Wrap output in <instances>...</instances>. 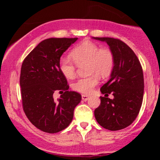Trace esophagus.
I'll use <instances>...</instances> for the list:
<instances>
[{
  "instance_id": "obj_1",
  "label": "esophagus",
  "mask_w": 160,
  "mask_h": 160,
  "mask_svg": "<svg viewBox=\"0 0 160 160\" xmlns=\"http://www.w3.org/2000/svg\"><path fill=\"white\" fill-rule=\"evenodd\" d=\"M89 95H82V101H87L88 99H89Z\"/></svg>"
}]
</instances>
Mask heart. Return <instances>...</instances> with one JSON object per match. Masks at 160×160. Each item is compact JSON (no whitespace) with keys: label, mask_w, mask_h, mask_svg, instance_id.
<instances>
[{"label":"heart","mask_w":160,"mask_h":160,"mask_svg":"<svg viewBox=\"0 0 160 160\" xmlns=\"http://www.w3.org/2000/svg\"><path fill=\"white\" fill-rule=\"evenodd\" d=\"M71 60L68 58H61L58 62L60 72L67 79H72L76 73L78 66L86 64L88 73L92 74L85 78H80L73 84L75 91L82 93L91 92L98 84V78H108L114 68V55L110 49L100 48L93 42L86 41L79 43L70 52Z\"/></svg>","instance_id":"1"}]
</instances>
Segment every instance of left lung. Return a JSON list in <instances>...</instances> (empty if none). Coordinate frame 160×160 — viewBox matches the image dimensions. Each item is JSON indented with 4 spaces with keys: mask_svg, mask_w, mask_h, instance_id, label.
I'll return each instance as SVG.
<instances>
[{
    "mask_svg": "<svg viewBox=\"0 0 160 160\" xmlns=\"http://www.w3.org/2000/svg\"><path fill=\"white\" fill-rule=\"evenodd\" d=\"M106 42L114 55L111 79L101 88V104L94 114L101 126L117 131L131 125L140 111L144 95V75L138 58L127 44L112 38H92ZM112 93L114 98H108Z\"/></svg>",
    "mask_w": 160,
    "mask_h": 160,
    "instance_id": "8db88e82",
    "label": "left lung"
}]
</instances>
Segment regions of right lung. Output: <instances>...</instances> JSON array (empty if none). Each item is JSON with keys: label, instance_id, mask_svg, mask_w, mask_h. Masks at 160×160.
Segmentation results:
<instances>
[{"label": "right lung", "instance_id": "add662e5", "mask_svg": "<svg viewBox=\"0 0 160 160\" xmlns=\"http://www.w3.org/2000/svg\"><path fill=\"white\" fill-rule=\"evenodd\" d=\"M78 38H49L41 41L24 59L20 74L24 112L35 127L56 133L69 126L81 95L68 91L67 79L60 72L62 55ZM65 91L55 101L53 93Z\"/></svg>", "mask_w": 160, "mask_h": 160}]
</instances>
